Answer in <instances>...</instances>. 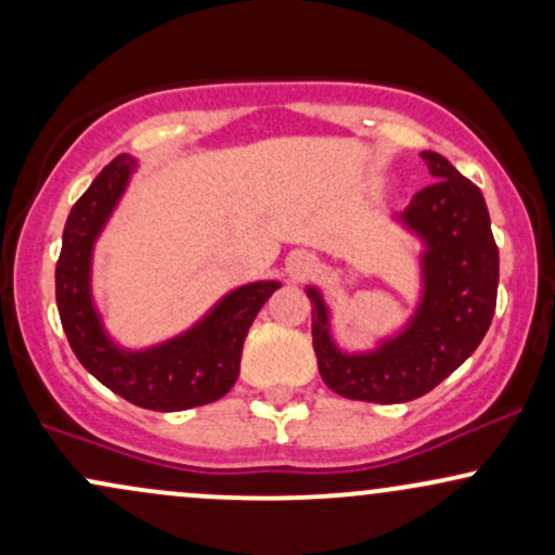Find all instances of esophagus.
Wrapping results in <instances>:
<instances>
[{
	"label": "esophagus",
	"instance_id": "esophagus-1",
	"mask_svg": "<svg viewBox=\"0 0 555 555\" xmlns=\"http://www.w3.org/2000/svg\"><path fill=\"white\" fill-rule=\"evenodd\" d=\"M286 271H289V276L297 279V282H305V279H310L318 271V263L313 256H308V253H295V256L289 258V263H286Z\"/></svg>",
	"mask_w": 555,
	"mask_h": 555
}]
</instances>
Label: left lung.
I'll return each instance as SVG.
<instances>
[{
    "mask_svg": "<svg viewBox=\"0 0 555 555\" xmlns=\"http://www.w3.org/2000/svg\"><path fill=\"white\" fill-rule=\"evenodd\" d=\"M423 162L436 182L420 190L401 214L428 245L423 302L410 326L371 354H341L328 336L326 305L308 289L318 371L339 397L373 404L423 397L475 352L493 321L499 247L486 197L441 154L423 151Z\"/></svg>",
    "mask_w": 555,
    "mask_h": 555,
    "instance_id": "1",
    "label": "left lung"
}]
</instances>
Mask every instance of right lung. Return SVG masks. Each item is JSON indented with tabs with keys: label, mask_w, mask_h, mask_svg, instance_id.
I'll use <instances>...</instances> for the list:
<instances>
[{
	"label": "right lung",
	"mask_w": 555,
	"mask_h": 555,
	"mask_svg": "<svg viewBox=\"0 0 555 555\" xmlns=\"http://www.w3.org/2000/svg\"><path fill=\"white\" fill-rule=\"evenodd\" d=\"M130 156H117L78 197L56 260V308L75 358L106 388L156 412H180L221 399L240 375L242 344L279 282L247 284L227 295L188 334L149 352H122L106 339L91 302V250L130 177Z\"/></svg>",
	"instance_id": "1"
}]
</instances>
